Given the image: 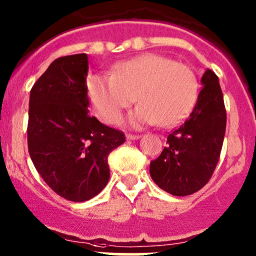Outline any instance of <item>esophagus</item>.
<instances>
[{"label": "esophagus", "instance_id": "obj_1", "mask_svg": "<svg viewBox=\"0 0 256 256\" xmlns=\"http://www.w3.org/2000/svg\"><path fill=\"white\" fill-rule=\"evenodd\" d=\"M140 134H126V138L131 140V141H134V140H138L140 138Z\"/></svg>", "mask_w": 256, "mask_h": 256}]
</instances>
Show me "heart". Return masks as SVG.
Returning a JSON list of instances; mask_svg holds the SVG:
<instances>
[{
    "label": "heart",
    "instance_id": "1",
    "mask_svg": "<svg viewBox=\"0 0 256 256\" xmlns=\"http://www.w3.org/2000/svg\"><path fill=\"white\" fill-rule=\"evenodd\" d=\"M88 94L97 116L106 124L120 120L132 103H141L128 118L134 126H174L190 114L198 94V81L186 64L165 56H140L115 64L112 75L90 78Z\"/></svg>",
    "mask_w": 256,
    "mask_h": 256
}]
</instances>
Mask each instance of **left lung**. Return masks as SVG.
<instances>
[{
    "label": "left lung",
    "instance_id": "left-lung-1",
    "mask_svg": "<svg viewBox=\"0 0 256 256\" xmlns=\"http://www.w3.org/2000/svg\"><path fill=\"white\" fill-rule=\"evenodd\" d=\"M202 90L186 122L168 136V146L150 172L165 192L184 196L198 192L212 176L226 131V109L218 78L208 69Z\"/></svg>",
    "mask_w": 256,
    "mask_h": 256
}]
</instances>
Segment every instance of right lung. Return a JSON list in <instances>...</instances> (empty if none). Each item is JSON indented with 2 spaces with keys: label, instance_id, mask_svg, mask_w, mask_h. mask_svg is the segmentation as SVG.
Returning <instances> with one entry per match:
<instances>
[{
  "label": "right lung",
  "instance_id": "1",
  "mask_svg": "<svg viewBox=\"0 0 256 256\" xmlns=\"http://www.w3.org/2000/svg\"><path fill=\"white\" fill-rule=\"evenodd\" d=\"M87 72L86 53L57 58L30 91V158L50 190L72 202L106 186L109 153L125 142L124 132L88 114Z\"/></svg>",
  "mask_w": 256,
  "mask_h": 256
}]
</instances>
